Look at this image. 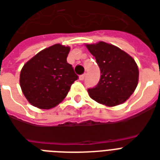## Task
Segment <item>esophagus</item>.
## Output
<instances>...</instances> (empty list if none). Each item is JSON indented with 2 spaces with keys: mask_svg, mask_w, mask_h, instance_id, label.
<instances>
[{
  "mask_svg": "<svg viewBox=\"0 0 160 160\" xmlns=\"http://www.w3.org/2000/svg\"><path fill=\"white\" fill-rule=\"evenodd\" d=\"M85 76H86V74H85V73L82 74V75H80V76H79V79H80L81 81H82V80L85 78Z\"/></svg>",
  "mask_w": 160,
  "mask_h": 160,
  "instance_id": "obj_1",
  "label": "esophagus"
}]
</instances>
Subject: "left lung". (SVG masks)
<instances>
[{
	"label": "left lung",
	"instance_id": "8db88e82",
	"mask_svg": "<svg viewBox=\"0 0 160 160\" xmlns=\"http://www.w3.org/2000/svg\"><path fill=\"white\" fill-rule=\"evenodd\" d=\"M87 48L95 57L101 72L98 83L88 89L90 98L108 107L124 102L138 85L135 61L120 48L103 42L88 44Z\"/></svg>",
	"mask_w": 160,
	"mask_h": 160
}]
</instances>
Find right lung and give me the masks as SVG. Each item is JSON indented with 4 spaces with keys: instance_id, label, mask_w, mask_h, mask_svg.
Returning <instances> with one entry per match:
<instances>
[{
    "instance_id": "1",
    "label": "right lung",
    "mask_w": 160,
    "mask_h": 160,
    "mask_svg": "<svg viewBox=\"0 0 160 160\" xmlns=\"http://www.w3.org/2000/svg\"><path fill=\"white\" fill-rule=\"evenodd\" d=\"M70 48L55 44L30 59L20 74V85L28 102L42 109L62 101L72 84L78 78L67 62Z\"/></svg>"
}]
</instances>
